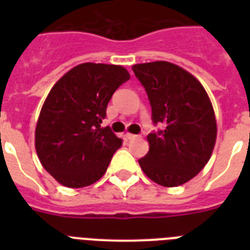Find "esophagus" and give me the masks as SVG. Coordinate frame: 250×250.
<instances>
[{"label":"esophagus","instance_id":"obj_1","mask_svg":"<svg viewBox=\"0 0 250 250\" xmlns=\"http://www.w3.org/2000/svg\"><path fill=\"white\" fill-rule=\"evenodd\" d=\"M126 138L129 139V140H132V139L139 138V135H134V134H126Z\"/></svg>","mask_w":250,"mask_h":250}]
</instances>
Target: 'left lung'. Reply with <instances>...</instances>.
Returning a JSON list of instances; mask_svg holds the SVG:
<instances>
[{
  "instance_id": "obj_1",
  "label": "left lung",
  "mask_w": 250,
  "mask_h": 250,
  "mask_svg": "<svg viewBox=\"0 0 250 250\" xmlns=\"http://www.w3.org/2000/svg\"><path fill=\"white\" fill-rule=\"evenodd\" d=\"M132 71L146 91L154 125L164 124L147 135L149 152L139 164L156 184H184L207 165L215 145L209 96L193 75L167 61L138 63Z\"/></svg>"
}]
</instances>
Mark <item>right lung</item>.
<instances>
[{
	"mask_svg": "<svg viewBox=\"0 0 250 250\" xmlns=\"http://www.w3.org/2000/svg\"><path fill=\"white\" fill-rule=\"evenodd\" d=\"M130 79L118 65L86 62L66 72L48 92L35 132L46 171L67 188L94 184L123 140L101 123L114 92Z\"/></svg>",
	"mask_w": 250,
	"mask_h": 250,
	"instance_id": "add662e5",
	"label": "right lung"
}]
</instances>
